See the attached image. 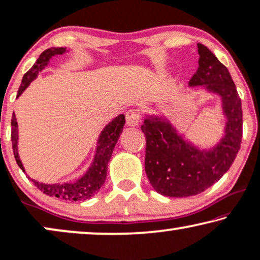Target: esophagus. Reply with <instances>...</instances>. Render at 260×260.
Wrapping results in <instances>:
<instances>
[{
	"label": "esophagus",
	"mask_w": 260,
	"mask_h": 260,
	"mask_svg": "<svg viewBox=\"0 0 260 260\" xmlns=\"http://www.w3.org/2000/svg\"><path fill=\"white\" fill-rule=\"evenodd\" d=\"M140 122V114L136 109H131L126 113V123L127 126L136 127Z\"/></svg>",
	"instance_id": "34e87169"
}]
</instances>
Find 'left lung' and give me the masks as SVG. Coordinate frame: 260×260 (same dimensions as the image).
<instances>
[{
    "label": "left lung",
    "instance_id": "8db88e82",
    "mask_svg": "<svg viewBox=\"0 0 260 260\" xmlns=\"http://www.w3.org/2000/svg\"><path fill=\"white\" fill-rule=\"evenodd\" d=\"M197 51L199 69L189 86L219 96L226 123L220 140L203 148L179 133L164 114H145V171L155 191L169 197L197 195L219 181L233 164L243 138L241 100L230 72L205 45L197 44Z\"/></svg>",
    "mask_w": 260,
    "mask_h": 260
}]
</instances>
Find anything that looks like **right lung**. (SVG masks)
Masks as SVG:
<instances>
[{"mask_svg":"<svg viewBox=\"0 0 260 260\" xmlns=\"http://www.w3.org/2000/svg\"><path fill=\"white\" fill-rule=\"evenodd\" d=\"M67 52H69L67 47H51L45 50L39 55L36 64L23 75L21 85H20L16 98H19L25 91L27 86L30 84V82H33L38 77L39 72L43 71L47 67L50 60L54 55L64 54ZM123 126V114H120V115L114 117L108 124H106V127L103 128L102 132L99 136L94 160H92L91 165L89 166V169L85 171V174L82 177H79L74 182L53 183V184L40 183L36 181V179H30V181L34 183V185L38 189L41 190V191L48 196L58 197V199L64 201H84L90 199V197L94 196L101 189V186L105 184L107 170H108V162L110 160V157H112L114 147H115L117 140H119L120 134L122 133ZM17 141H19V129H17L16 116L15 114H13L12 144L14 157H15L16 162L20 166V169L25 172V168H23L22 162L20 160L19 152H17Z\"/></svg>","mask_w":260,"mask_h":260,"instance_id":"obj_1","label":"right lung"}]
</instances>
